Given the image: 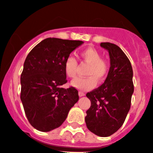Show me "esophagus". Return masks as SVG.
Listing matches in <instances>:
<instances>
[{"label":"esophagus","instance_id":"1","mask_svg":"<svg viewBox=\"0 0 153 153\" xmlns=\"http://www.w3.org/2000/svg\"><path fill=\"white\" fill-rule=\"evenodd\" d=\"M78 95H79V97H83V96L85 95V94L83 93V92H82V91H79L78 92Z\"/></svg>","mask_w":153,"mask_h":153}]
</instances>
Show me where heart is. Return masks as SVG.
I'll return each instance as SVG.
<instances>
[{"label":"heart","instance_id":"1","mask_svg":"<svg viewBox=\"0 0 153 153\" xmlns=\"http://www.w3.org/2000/svg\"><path fill=\"white\" fill-rule=\"evenodd\" d=\"M85 63L89 65L86 71L87 78H77L71 82V85L82 91L94 88L98 82H103L109 71V63L101 58V54L94 48H87L80 53ZM78 62L75 58L69 56L64 62V71L68 78L76 76Z\"/></svg>","mask_w":153,"mask_h":153}]
</instances>
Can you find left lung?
Masks as SVG:
<instances>
[{
	"mask_svg": "<svg viewBox=\"0 0 153 153\" xmlns=\"http://www.w3.org/2000/svg\"><path fill=\"white\" fill-rule=\"evenodd\" d=\"M100 46L109 53L111 67L104 84L87 93L91 107L86 111V126L101 137H109L124 123L134 91L131 63L123 50L111 42Z\"/></svg>",
	"mask_w": 153,
	"mask_h": 153,
	"instance_id": "8db88e82",
	"label": "left lung"
}]
</instances>
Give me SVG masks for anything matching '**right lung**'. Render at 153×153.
I'll return each instance as SVG.
<instances>
[{"label": "right lung", "mask_w": 153, "mask_h": 153, "mask_svg": "<svg viewBox=\"0 0 153 153\" xmlns=\"http://www.w3.org/2000/svg\"><path fill=\"white\" fill-rule=\"evenodd\" d=\"M83 41L47 38L30 51L20 77V99L29 122L49 132L58 128L78 102V91L62 85L67 82L64 62Z\"/></svg>", "instance_id": "1"}]
</instances>
